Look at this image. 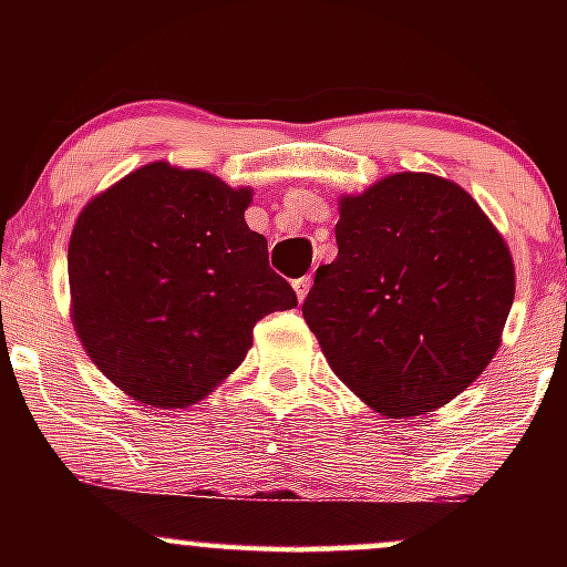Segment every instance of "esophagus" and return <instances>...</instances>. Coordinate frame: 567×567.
Segmentation results:
<instances>
[{"mask_svg": "<svg viewBox=\"0 0 567 567\" xmlns=\"http://www.w3.org/2000/svg\"><path fill=\"white\" fill-rule=\"evenodd\" d=\"M309 288H311V277H301V279H296V282H292V290H296L298 301H303V298L309 296Z\"/></svg>", "mask_w": 567, "mask_h": 567, "instance_id": "34e87169", "label": "esophagus"}]
</instances>
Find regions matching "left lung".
I'll return each instance as SVG.
<instances>
[{
    "label": "left lung",
    "instance_id": "1",
    "mask_svg": "<svg viewBox=\"0 0 567 567\" xmlns=\"http://www.w3.org/2000/svg\"><path fill=\"white\" fill-rule=\"evenodd\" d=\"M333 264L303 320L333 373L375 413L408 419L455 400L501 347L514 261L466 188L392 173L338 199Z\"/></svg>",
    "mask_w": 567,
    "mask_h": 567
}]
</instances>
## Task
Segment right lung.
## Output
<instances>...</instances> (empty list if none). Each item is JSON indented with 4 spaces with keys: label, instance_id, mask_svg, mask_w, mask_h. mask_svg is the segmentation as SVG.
<instances>
[{
    "label": "right lung",
    "instance_id": "obj_1",
    "mask_svg": "<svg viewBox=\"0 0 567 567\" xmlns=\"http://www.w3.org/2000/svg\"><path fill=\"white\" fill-rule=\"evenodd\" d=\"M252 188L148 162L82 207L69 243L71 322L114 386L186 408L243 365L252 328L292 309L264 234L245 224Z\"/></svg>",
    "mask_w": 567,
    "mask_h": 567
}]
</instances>
